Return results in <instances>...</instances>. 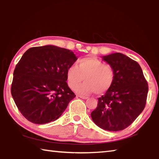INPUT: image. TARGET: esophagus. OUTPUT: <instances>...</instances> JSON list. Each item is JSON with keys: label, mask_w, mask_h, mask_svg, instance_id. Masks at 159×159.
Segmentation results:
<instances>
[{"label": "esophagus", "mask_w": 159, "mask_h": 159, "mask_svg": "<svg viewBox=\"0 0 159 159\" xmlns=\"http://www.w3.org/2000/svg\"><path fill=\"white\" fill-rule=\"evenodd\" d=\"M77 97H79V98H82V99H88V97H85V96H82V95H77Z\"/></svg>", "instance_id": "esophagus-1"}]
</instances>
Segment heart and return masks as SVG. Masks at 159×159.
<instances>
[{
	"label": "heart",
	"mask_w": 159,
	"mask_h": 159,
	"mask_svg": "<svg viewBox=\"0 0 159 159\" xmlns=\"http://www.w3.org/2000/svg\"><path fill=\"white\" fill-rule=\"evenodd\" d=\"M83 79L85 81L77 88L82 95L95 92L100 95L112 87L115 80V72L111 66L93 57L82 58L78 61V66L71 65L66 70L67 83L70 88L75 89Z\"/></svg>",
	"instance_id": "obj_1"
}]
</instances>
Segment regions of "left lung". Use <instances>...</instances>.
Instances as JSON below:
<instances>
[{"mask_svg":"<svg viewBox=\"0 0 159 159\" xmlns=\"http://www.w3.org/2000/svg\"><path fill=\"white\" fill-rule=\"evenodd\" d=\"M115 72V80L105 95L98 98L91 117L99 128L119 131L128 127L143 111L149 87L140 66L123 54L102 57Z\"/></svg>","mask_w":159,"mask_h":159,"instance_id":"obj_1","label":"left lung"}]
</instances>
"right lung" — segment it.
I'll return each mask as SVG.
<instances>
[{"mask_svg": "<svg viewBox=\"0 0 159 159\" xmlns=\"http://www.w3.org/2000/svg\"><path fill=\"white\" fill-rule=\"evenodd\" d=\"M77 57L53 45L34 47L24 54L13 73L11 94L25 118L36 124L55 121L76 95L66 83V70Z\"/></svg>", "mask_w": 159, "mask_h": 159, "instance_id": "1", "label": "right lung"}]
</instances>
